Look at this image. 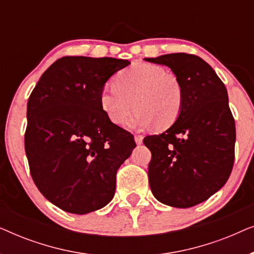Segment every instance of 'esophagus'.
Returning <instances> with one entry per match:
<instances>
[{
    "mask_svg": "<svg viewBox=\"0 0 254 254\" xmlns=\"http://www.w3.org/2000/svg\"><path fill=\"white\" fill-rule=\"evenodd\" d=\"M135 142H136V144H142V142H143V136H142V135H135Z\"/></svg>",
    "mask_w": 254,
    "mask_h": 254,
    "instance_id": "1",
    "label": "esophagus"
}]
</instances>
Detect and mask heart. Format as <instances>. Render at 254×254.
Segmentation results:
<instances>
[{"instance_id":"heart-1","label":"heart","mask_w":254,"mask_h":254,"mask_svg":"<svg viewBox=\"0 0 254 254\" xmlns=\"http://www.w3.org/2000/svg\"><path fill=\"white\" fill-rule=\"evenodd\" d=\"M112 88L100 93V109L111 123L124 126L136 107L130 126L171 127L182 112L183 85L173 72L155 64H135L114 76Z\"/></svg>"}]
</instances>
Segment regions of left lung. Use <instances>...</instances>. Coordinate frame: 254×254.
<instances>
[{"instance_id":"8db88e82","label":"left lung","mask_w":254,"mask_h":254,"mask_svg":"<svg viewBox=\"0 0 254 254\" xmlns=\"http://www.w3.org/2000/svg\"><path fill=\"white\" fill-rule=\"evenodd\" d=\"M145 61L171 68L183 85L178 119L168 130L145 136L151 151L149 185L159 202L199 204L227 183L235 161V119L224 83L194 54L173 53Z\"/></svg>"}]
</instances>
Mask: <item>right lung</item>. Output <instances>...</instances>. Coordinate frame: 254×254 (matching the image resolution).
<instances>
[{
    "instance_id": "add662e5",
    "label": "right lung",
    "mask_w": 254,
    "mask_h": 254,
    "mask_svg": "<svg viewBox=\"0 0 254 254\" xmlns=\"http://www.w3.org/2000/svg\"><path fill=\"white\" fill-rule=\"evenodd\" d=\"M128 60L64 57L41 75L27 102L25 152L40 193L62 210L86 214L113 199L134 136L107 119L99 97Z\"/></svg>"
}]
</instances>
